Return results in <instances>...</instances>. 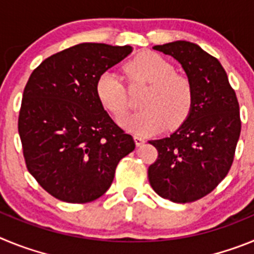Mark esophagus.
<instances>
[{"label": "esophagus", "mask_w": 254, "mask_h": 254, "mask_svg": "<svg viewBox=\"0 0 254 254\" xmlns=\"http://www.w3.org/2000/svg\"><path fill=\"white\" fill-rule=\"evenodd\" d=\"M133 140L136 146H142L143 143H145V138H142L141 136H133Z\"/></svg>", "instance_id": "1"}]
</instances>
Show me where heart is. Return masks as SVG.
I'll return each instance as SVG.
<instances>
[{
    "label": "heart",
    "instance_id": "heart-1",
    "mask_svg": "<svg viewBox=\"0 0 254 254\" xmlns=\"http://www.w3.org/2000/svg\"><path fill=\"white\" fill-rule=\"evenodd\" d=\"M125 72L131 82H143L149 89L140 103L143 109L120 120L122 127L147 136L165 127L176 128L185 122L193 102L192 86L187 77L174 72L167 60L152 52H143L126 64ZM96 95L114 117H121L128 108L125 78L116 69H108L99 76Z\"/></svg>",
    "mask_w": 254,
    "mask_h": 254
}]
</instances>
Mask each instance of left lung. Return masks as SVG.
<instances>
[{
	"instance_id": "1",
	"label": "left lung",
	"mask_w": 254,
	"mask_h": 254,
	"mask_svg": "<svg viewBox=\"0 0 254 254\" xmlns=\"http://www.w3.org/2000/svg\"><path fill=\"white\" fill-rule=\"evenodd\" d=\"M152 48L181 64L193 102L174 133L149 141L159 152L149 182L163 198L193 202L214 190L232 167L241 136L239 104L224 67L199 46L177 40Z\"/></svg>"
}]
</instances>
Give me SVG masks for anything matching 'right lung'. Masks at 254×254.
<instances>
[{"mask_svg":"<svg viewBox=\"0 0 254 254\" xmlns=\"http://www.w3.org/2000/svg\"><path fill=\"white\" fill-rule=\"evenodd\" d=\"M131 46L81 43L44 60L22 94L19 134L26 168L44 190L69 203L91 202L111 187L116 168L134 150L96 95L99 76Z\"/></svg>","mask_w":254,"mask_h":254,"instance_id":"right-lung-1","label":"right lung"}]
</instances>
